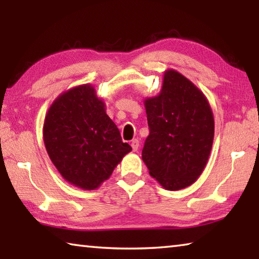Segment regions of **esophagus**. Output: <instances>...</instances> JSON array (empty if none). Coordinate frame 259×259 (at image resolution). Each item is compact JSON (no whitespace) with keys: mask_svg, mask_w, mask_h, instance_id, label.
<instances>
[{"mask_svg":"<svg viewBox=\"0 0 259 259\" xmlns=\"http://www.w3.org/2000/svg\"><path fill=\"white\" fill-rule=\"evenodd\" d=\"M131 147H133V151L134 152H137L138 151V147H139V140L138 139H133V140H131Z\"/></svg>","mask_w":259,"mask_h":259,"instance_id":"esophagus-1","label":"esophagus"}]
</instances>
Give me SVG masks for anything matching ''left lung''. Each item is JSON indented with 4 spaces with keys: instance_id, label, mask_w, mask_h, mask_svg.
<instances>
[{
    "instance_id": "obj_1",
    "label": "left lung",
    "mask_w": 259,
    "mask_h": 259,
    "mask_svg": "<svg viewBox=\"0 0 259 259\" xmlns=\"http://www.w3.org/2000/svg\"><path fill=\"white\" fill-rule=\"evenodd\" d=\"M150 135L142 157L165 190L192 185L212 147L214 121L205 96L181 73L164 72L160 95L145 99Z\"/></svg>"
}]
</instances>
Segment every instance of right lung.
Returning <instances> with one entry per match:
<instances>
[{
  "instance_id": "right-lung-1",
  "label": "right lung",
  "mask_w": 259,
  "mask_h": 259,
  "mask_svg": "<svg viewBox=\"0 0 259 259\" xmlns=\"http://www.w3.org/2000/svg\"><path fill=\"white\" fill-rule=\"evenodd\" d=\"M43 140L50 160L65 181L95 190L133 150L105 111L95 88L83 84L65 91L48 111Z\"/></svg>"
}]
</instances>
